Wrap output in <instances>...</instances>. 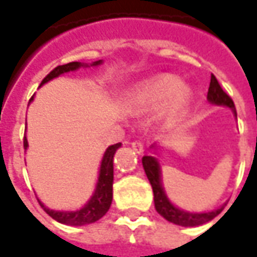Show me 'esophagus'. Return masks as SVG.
Here are the masks:
<instances>
[{"label":"esophagus","mask_w":257,"mask_h":257,"mask_svg":"<svg viewBox=\"0 0 257 257\" xmlns=\"http://www.w3.org/2000/svg\"><path fill=\"white\" fill-rule=\"evenodd\" d=\"M132 147H133V150L136 153H143L144 150V143L142 140H134L133 143H132Z\"/></svg>","instance_id":"obj_1"}]
</instances>
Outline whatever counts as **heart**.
Here are the masks:
<instances>
[{"mask_svg": "<svg viewBox=\"0 0 257 257\" xmlns=\"http://www.w3.org/2000/svg\"><path fill=\"white\" fill-rule=\"evenodd\" d=\"M189 100V90L180 80L170 74L160 75L144 85L137 94V101L144 108H157L169 101L170 111H179Z\"/></svg>", "mask_w": 257, "mask_h": 257, "instance_id": "b5f03b06", "label": "heart"}]
</instances>
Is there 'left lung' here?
Wrapping results in <instances>:
<instances>
[{"label": "left lung", "mask_w": 257, "mask_h": 257, "mask_svg": "<svg viewBox=\"0 0 257 257\" xmlns=\"http://www.w3.org/2000/svg\"><path fill=\"white\" fill-rule=\"evenodd\" d=\"M207 100L210 103L217 104V105H227L236 114L232 97L223 90L217 78L213 74L210 78L209 91H207ZM142 163H143L144 172L147 174V179L153 187L154 207H156L157 213H160L166 220L174 223V224H179V226H199V224L213 220L223 210L222 207V209L207 213H189L174 207L164 194L163 187H162V179H160V166L157 163V160L152 156H144L142 159Z\"/></svg>", "instance_id": "1"}]
</instances>
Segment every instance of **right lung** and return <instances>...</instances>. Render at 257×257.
I'll list each match as a JSON object with an SVG mask.
<instances>
[{
    "label": "right lung",
    "mask_w": 257,
    "mask_h": 257,
    "mask_svg": "<svg viewBox=\"0 0 257 257\" xmlns=\"http://www.w3.org/2000/svg\"><path fill=\"white\" fill-rule=\"evenodd\" d=\"M101 61H95L93 65L100 64ZM81 63L74 61V63H68L64 65H58L55 67L53 71H50L45 75L44 80L41 81V85L53 80L60 74H64L68 71L77 70L78 67H81ZM121 144L117 143L110 146L105 153H104L103 160H101V167H100V177H98V183L95 187L93 197L90 199V202L85 204L83 209L77 210V212H55V210H50L47 209L43 203L40 202L41 207L44 209L45 213L48 216H51L54 220L64 224H71V226H83V224H90V223L97 222L98 219H101L105 213L108 212L110 206H111V200H113V157L115 150L120 147ZM28 147L27 139L24 137V149Z\"/></svg>",
    "instance_id": "1"
}]
</instances>
